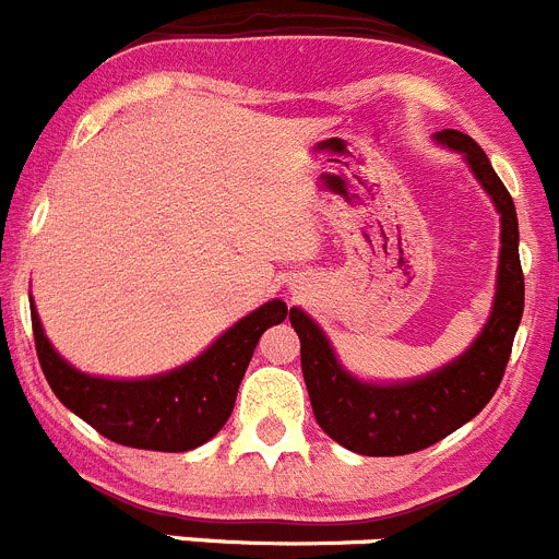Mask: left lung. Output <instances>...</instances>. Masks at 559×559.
<instances>
[{"label": "left lung", "instance_id": "left-lung-1", "mask_svg": "<svg viewBox=\"0 0 559 559\" xmlns=\"http://www.w3.org/2000/svg\"><path fill=\"white\" fill-rule=\"evenodd\" d=\"M433 140L459 153L499 214V265L493 305L469 348L442 368L408 381H365L343 368L332 340L301 307L290 326L301 340V373L323 433L359 455H406L430 448L483 412L502 381L524 312L519 219L508 189L472 136L436 131Z\"/></svg>", "mask_w": 559, "mask_h": 559}]
</instances>
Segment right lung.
I'll use <instances>...</instances> for the list:
<instances>
[{"instance_id":"right-lung-1","label":"right lung","mask_w":559,"mask_h":559,"mask_svg":"<svg viewBox=\"0 0 559 559\" xmlns=\"http://www.w3.org/2000/svg\"><path fill=\"white\" fill-rule=\"evenodd\" d=\"M29 310L37 359L62 406L111 442L158 453H186L219 433L236 406L238 384L260 334L288 316L283 299H271L180 368L145 379H106L82 373L62 359L46 337L35 301Z\"/></svg>"}]
</instances>
